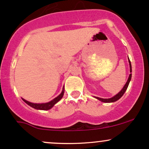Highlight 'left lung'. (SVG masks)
<instances>
[{"instance_id":"obj_1","label":"left lung","mask_w":149,"mask_h":149,"mask_svg":"<svg viewBox=\"0 0 149 149\" xmlns=\"http://www.w3.org/2000/svg\"><path fill=\"white\" fill-rule=\"evenodd\" d=\"M128 61H129V64H130V72L132 73V65H131V62H130V61L129 58H128ZM131 78H132V73L130 74L129 77H128V79L127 80V82H126L125 85H124V87L123 88L122 90H121L117 94V95H116L115 96L111 97V98L103 99V98H100V97H95L96 99H97V100L101 101V102H105V103H112V102H116V101H118L119 99H120L121 97H122L123 95H124L125 92L126 90H127L128 85H129L130 82V80H131Z\"/></svg>"}]
</instances>
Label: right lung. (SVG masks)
<instances>
[{
  "instance_id": "right-lung-1",
  "label": "right lung",
  "mask_w": 149,
  "mask_h": 149,
  "mask_svg": "<svg viewBox=\"0 0 149 149\" xmlns=\"http://www.w3.org/2000/svg\"><path fill=\"white\" fill-rule=\"evenodd\" d=\"M64 88H63V90H62V91H61L60 95H58L57 97H55L54 99H53V100L52 101H50V102H47V103H41V104L32 103V102H28V101L24 100V99H23V98H22V100L25 102V103H26L29 106H30L31 107L33 108V109H37V110L47 111V110H49V109H52V108L54 106V104H57V102H59V101L60 100L61 98H62L63 96H64Z\"/></svg>"
}]
</instances>
